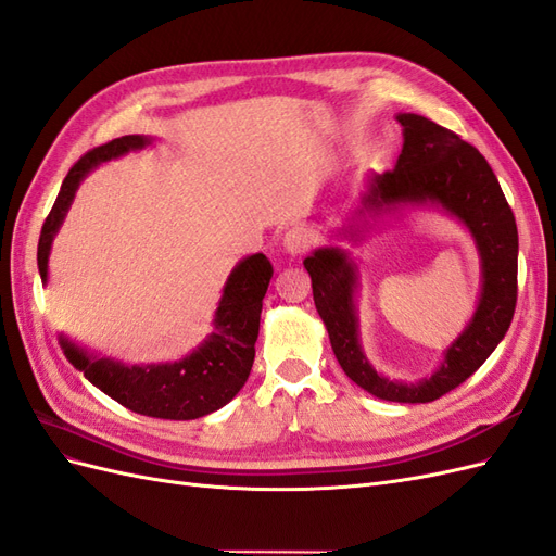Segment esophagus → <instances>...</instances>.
Returning a JSON list of instances; mask_svg holds the SVG:
<instances>
[{"label": "esophagus", "instance_id": "1", "mask_svg": "<svg viewBox=\"0 0 556 556\" xmlns=\"http://www.w3.org/2000/svg\"><path fill=\"white\" fill-rule=\"evenodd\" d=\"M315 243V233L308 227H292L288 233H285V250L290 252V255H301V252H306L311 245Z\"/></svg>", "mask_w": 556, "mask_h": 556}]
</instances>
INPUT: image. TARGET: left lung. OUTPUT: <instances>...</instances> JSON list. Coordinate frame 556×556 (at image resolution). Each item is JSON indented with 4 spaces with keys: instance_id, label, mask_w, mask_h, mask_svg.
<instances>
[{
    "instance_id": "1",
    "label": "left lung",
    "mask_w": 556,
    "mask_h": 556,
    "mask_svg": "<svg viewBox=\"0 0 556 556\" xmlns=\"http://www.w3.org/2000/svg\"><path fill=\"white\" fill-rule=\"evenodd\" d=\"M403 150L396 166L374 176L364 206L371 211L396 204H433L468 227L482 257V294L478 311L454 341L443 366L431 378L406 384L382 378L366 362L357 341L355 264L339 248L315 250L304 260L313 280L315 308L329 331L333 355L345 376L378 399L429 403L473 376L506 336L517 304V225L492 166L476 146L429 117L401 113Z\"/></svg>"
}]
</instances>
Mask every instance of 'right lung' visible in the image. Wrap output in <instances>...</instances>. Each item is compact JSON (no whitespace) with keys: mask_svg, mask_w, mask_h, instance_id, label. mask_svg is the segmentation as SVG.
<instances>
[{"mask_svg":"<svg viewBox=\"0 0 556 556\" xmlns=\"http://www.w3.org/2000/svg\"><path fill=\"white\" fill-rule=\"evenodd\" d=\"M148 139L121 137L88 150L66 174L60 194L41 227L37 262L41 280L48 276V252L60 229L80 178L97 164L121 157L127 150H139ZM274 266L262 252L233 268L220 306L215 311V331L190 357L157 366H125L113 359H94L74 343L60 339L64 355L94 387L115 399L121 406L160 419H197L223 408L245 384L255 341L260 333L262 299L271 282Z\"/></svg>","mask_w":556,"mask_h":556,"instance_id":"right-lung-1","label":"right lung"}]
</instances>
